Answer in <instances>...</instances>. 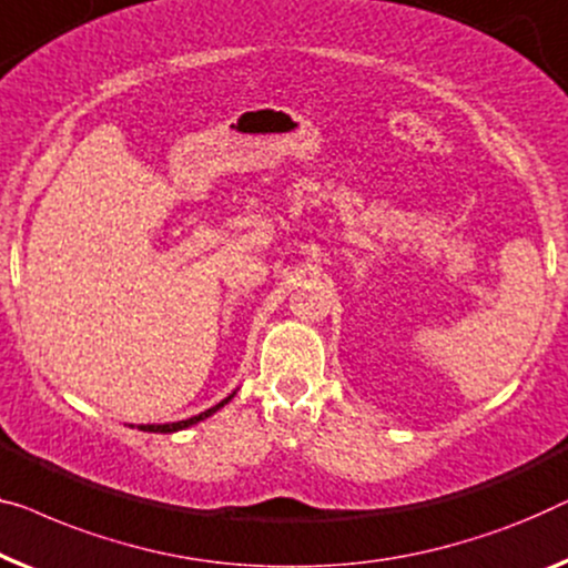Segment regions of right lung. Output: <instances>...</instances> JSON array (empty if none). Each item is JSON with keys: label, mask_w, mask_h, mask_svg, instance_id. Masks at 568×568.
I'll return each instance as SVG.
<instances>
[{"label": "right lung", "mask_w": 568, "mask_h": 568, "mask_svg": "<svg viewBox=\"0 0 568 568\" xmlns=\"http://www.w3.org/2000/svg\"><path fill=\"white\" fill-rule=\"evenodd\" d=\"M235 397V392L230 394V397H225L223 402H217L215 407H210V409H204V413H200V415H194V417H186V420H179V423H163V425H138V430H145V433H176V430H184V427H192V425H196V423H202V420H207L210 415H215L220 407H225L230 399Z\"/></svg>", "instance_id": "obj_1"}]
</instances>
